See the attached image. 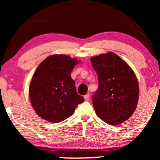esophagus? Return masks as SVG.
<instances>
[{
  "label": "esophagus",
  "instance_id": "1",
  "mask_svg": "<svg viewBox=\"0 0 160 160\" xmlns=\"http://www.w3.org/2000/svg\"><path fill=\"white\" fill-rule=\"evenodd\" d=\"M84 98L86 101H88V100H89V94H87V95H85L84 96Z\"/></svg>",
  "mask_w": 160,
  "mask_h": 160
}]
</instances>
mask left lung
I'll return each mask as SVG.
<instances>
[{"label": "left lung", "mask_w": 160, "mask_h": 160, "mask_svg": "<svg viewBox=\"0 0 160 160\" xmlns=\"http://www.w3.org/2000/svg\"><path fill=\"white\" fill-rule=\"evenodd\" d=\"M91 62L98 77V89L92 97L96 114L113 125L128 120L138 101V82L135 73L113 52L92 57Z\"/></svg>", "instance_id": "obj_1"}]
</instances>
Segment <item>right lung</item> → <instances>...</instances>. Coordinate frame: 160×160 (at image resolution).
<instances>
[{
    "instance_id": "obj_1",
    "label": "right lung",
    "mask_w": 160,
    "mask_h": 160,
    "mask_svg": "<svg viewBox=\"0 0 160 160\" xmlns=\"http://www.w3.org/2000/svg\"><path fill=\"white\" fill-rule=\"evenodd\" d=\"M77 63V59L54 54L46 58L37 68L30 84L29 95L39 117L58 123L71 117L78 105L84 101L71 76Z\"/></svg>"
}]
</instances>
